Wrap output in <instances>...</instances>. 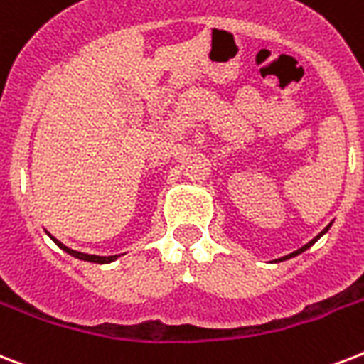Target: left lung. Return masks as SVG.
Here are the masks:
<instances>
[{"label": "left lung", "mask_w": 364, "mask_h": 364, "mask_svg": "<svg viewBox=\"0 0 364 364\" xmlns=\"http://www.w3.org/2000/svg\"><path fill=\"white\" fill-rule=\"evenodd\" d=\"M328 227H330V225H328ZM328 227H326V229H324V231L321 232V235H318V237H315V238H313L311 242H307V244H305V246H301V248H299V250H296V252H292V254H290V256H284V257H281V262H282V259H288V257H294V256H298V254H301V252H305V250L309 248V246H311V244H315V242H317V238H321V237H323V235H324V232L328 231Z\"/></svg>", "instance_id": "1"}]
</instances>
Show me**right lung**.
Returning a JSON list of instances; mask_svg holds the SVG:
<instances>
[{
	"label": "right lung",
	"mask_w": 364,
	"mask_h": 364,
	"mask_svg": "<svg viewBox=\"0 0 364 364\" xmlns=\"http://www.w3.org/2000/svg\"><path fill=\"white\" fill-rule=\"evenodd\" d=\"M53 238V237H51ZM53 240H55V238H53ZM55 242H57V246H59V248H63L65 250V252H68V254H70V256H74V257H77V259H83V262H91V263H110V262H114L116 257L118 256H90V254H82V252H76V250H70L68 248V246H65V244H60L59 240H55Z\"/></svg>",
	"instance_id": "1"
}]
</instances>
